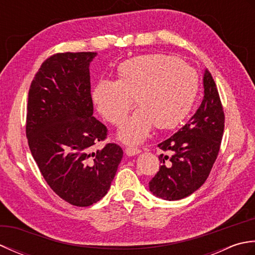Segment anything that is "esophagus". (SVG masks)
<instances>
[{
    "label": "esophagus",
    "mask_w": 255,
    "mask_h": 255,
    "mask_svg": "<svg viewBox=\"0 0 255 255\" xmlns=\"http://www.w3.org/2000/svg\"><path fill=\"white\" fill-rule=\"evenodd\" d=\"M140 153V149L137 147H133V145H129V147L126 148V154L129 156H132V155H136Z\"/></svg>",
    "instance_id": "34e87169"
}]
</instances>
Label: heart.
Instances as JSON below:
<instances>
[{"label": "heart", "mask_w": 255, "mask_h": 255, "mask_svg": "<svg viewBox=\"0 0 255 255\" xmlns=\"http://www.w3.org/2000/svg\"><path fill=\"white\" fill-rule=\"evenodd\" d=\"M198 93V77L186 62L163 53H149L122 62L117 81L100 80L92 92L96 110L114 126H119L132 107L139 108L118 132L125 142L137 143L153 126L171 130L191 113Z\"/></svg>", "instance_id": "1"}]
</instances>
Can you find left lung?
Listing matches in <instances>:
<instances>
[{"label":"left lung","instance_id":"8db88e82","mask_svg":"<svg viewBox=\"0 0 255 255\" xmlns=\"http://www.w3.org/2000/svg\"><path fill=\"white\" fill-rule=\"evenodd\" d=\"M204 99L196 113L176 133L158 144L159 172L149 182L156 197L178 200L193 194L207 180L220 149L225 114L210 72L204 73Z\"/></svg>","mask_w":255,"mask_h":255}]
</instances>
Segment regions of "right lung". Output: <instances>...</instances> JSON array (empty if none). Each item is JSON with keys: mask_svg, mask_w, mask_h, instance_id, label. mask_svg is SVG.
Returning a JSON list of instances; mask_svg holds the SVG:
<instances>
[{"mask_svg": "<svg viewBox=\"0 0 255 255\" xmlns=\"http://www.w3.org/2000/svg\"><path fill=\"white\" fill-rule=\"evenodd\" d=\"M96 52L56 53L42 62L28 92L26 136L45 181L69 204L105 196L123 158L116 143L93 151L107 128L93 117L90 63Z\"/></svg>", "mask_w": 255, "mask_h": 255, "instance_id": "right-lung-1", "label": "right lung"}]
</instances>
